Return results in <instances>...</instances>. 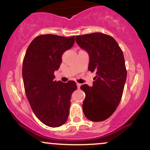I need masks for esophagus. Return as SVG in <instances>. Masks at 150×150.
Instances as JSON below:
<instances>
[{
    "instance_id": "1",
    "label": "esophagus",
    "mask_w": 150,
    "mask_h": 150,
    "mask_svg": "<svg viewBox=\"0 0 150 150\" xmlns=\"http://www.w3.org/2000/svg\"><path fill=\"white\" fill-rule=\"evenodd\" d=\"M80 86H81V84L77 83V88L80 89Z\"/></svg>"
}]
</instances>
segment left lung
<instances>
[{
  "mask_svg": "<svg viewBox=\"0 0 150 150\" xmlns=\"http://www.w3.org/2000/svg\"><path fill=\"white\" fill-rule=\"evenodd\" d=\"M75 41L88 53V70L95 72L92 87L81 86L86 118L94 122L107 119L119 104L127 77L124 56L116 41L100 32L77 36Z\"/></svg>",
  "mask_w": 150,
  "mask_h": 150,
  "instance_id": "obj_1",
  "label": "left lung"
}]
</instances>
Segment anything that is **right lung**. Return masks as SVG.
Segmentation results:
<instances>
[{"mask_svg":"<svg viewBox=\"0 0 150 150\" xmlns=\"http://www.w3.org/2000/svg\"><path fill=\"white\" fill-rule=\"evenodd\" d=\"M74 43V36H38L28 46L24 58L22 78L26 96L36 116L51 128L67 121L70 98L77 89L75 82H57L53 74L59 68L63 53Z\"/></svg>","mask_w":150,"mask_h":150,"instance_id":"1","label":"right lung"}]
</instances>
